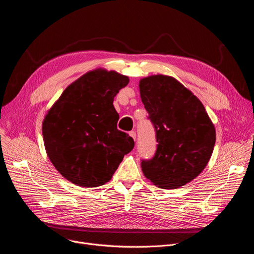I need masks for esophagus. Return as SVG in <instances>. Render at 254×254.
I'll return each mask as SVG.
<instances>
[{"label":"esophagus","instance_id":"esophagus-1","mask_svg":"<svg viewBox=\"0 0 254 254\" xmlns=\"http://www.w3.org/2000/svg\"><path fill=\"white\" fill-rule=\"evenodd\" d=\"M129 135L135 140V138H136V133H135V131H133V130H131V131H129Z\"/></svg>","mask_w":254,"mask_h":254}]
</instances>
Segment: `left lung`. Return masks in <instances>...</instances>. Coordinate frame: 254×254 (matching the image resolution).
Here are the masks:
<instances>
[{
    "instance_id": "1",
    "label": "left lung",
    "mask_w": 254,
    "mask_h": 254,
    "mask_svg": "<svg viewBox=\"0 0 254 254\" xmlns=\"http://www.w3.org/2000/svg\"><path fill=\"white\" fill-rule=\"evenodd\" d=\"M138 86L158 142L154 158L141 161L142 173L159 188L182 187L207 166L215 127L199 98L174 77L151 75Z\"/></svg>"
}]
</instances>
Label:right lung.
<instances>
[{
  "instance_id": "right-lung-1",
  "label": "right lung",
  "mask_w": 254,
  "mask_h": 254,
  "mask_svg": "<svg viewBox=\"0 0 254 254\" xmlns=\"http://www.w3.org/2000/svg\"><path fill=\"white\" fill-rule=\"evenodd\" d=\"M129 79L97 68L68 85L47 112L42 133L47 156L71 183L83 188L108 182L134 147L117 127L114 98Z\"/></svg>"
}]
</instances>
